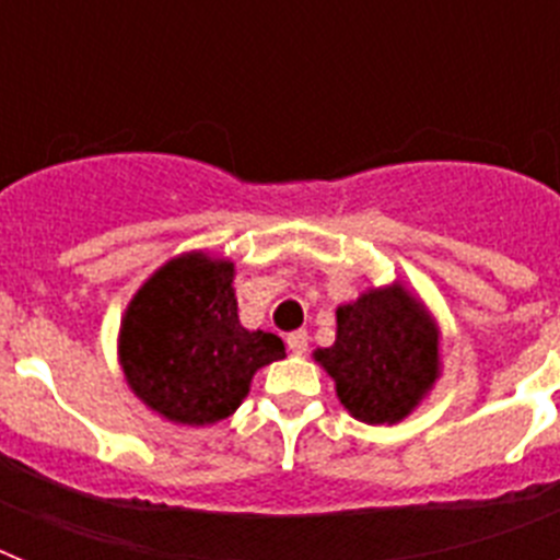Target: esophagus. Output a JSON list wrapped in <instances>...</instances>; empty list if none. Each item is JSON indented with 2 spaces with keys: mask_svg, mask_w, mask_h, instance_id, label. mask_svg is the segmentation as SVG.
Segmentation results:
<instances>
[{
  "mask_svg": "<svg viewBox=\"0 0 560 560\" xmlns=\"http://www.w3.org/2000/svg\"><path fill=\"white\" fill-rule=\"evenodd\" d=\"M285 345H289V350L294 355H303L308 350V334L305 330H294V334H289Z\"/></svg>",
  "mask_w": 560,
  "mask_h": 560,
  "instance_id": "esophagus-1",
  "label": "esophagus"
}]
</instances>
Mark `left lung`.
Wrapping results in <instances>:
<instances>
[{"instance_id": "8db88e82", "label": "left lung", "mask_w": 560, "mask_h": 560, "mask_svg": "<svg viewBox=\"0 0 560 560\" xmlns=\"http://www.w3.org/2000/svg\"><path fill=\"white\" fill-rule=\"evenodd\" d=\"M336 341L314 359L364 423H398L438 378V330L404 289L361 294L336 311Z\"/></svg>"}]
</instances>
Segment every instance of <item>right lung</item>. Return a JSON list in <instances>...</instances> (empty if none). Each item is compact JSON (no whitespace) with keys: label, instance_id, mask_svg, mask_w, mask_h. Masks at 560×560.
<instances>
[{"label":"right lung","instance_id":"right-lung-1","mask_svg":"<svg viewBox=\"0 0 560 560\" xmlns=\"http://www.w3.org/2000/svg\"><path fill=\"white\" fill-rule=\"evenodd\" d=\"M283 341L237 319L230 260L201 252L162 266L122 319L120 361L131 389L153 412L205 427L230 418L252 375L283 359Z\"/></svg>","mask_w":560,"mask_h":560}]
</instances>
